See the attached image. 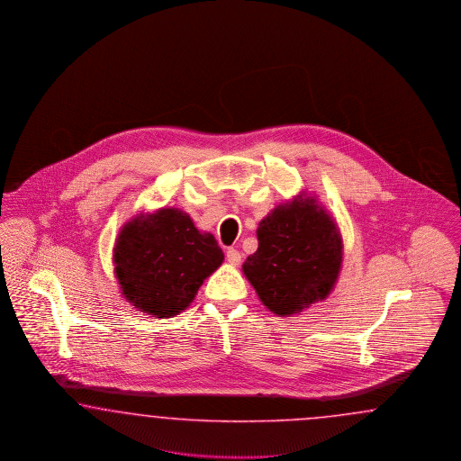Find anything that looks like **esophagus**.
<instances>
[{
	"instance_id": "1",
	"label": "esophagus",
	"mask_w": 461,
	"mask_h": 461,
	"mask_svg": "<svg viewBox=\"0 0 461 461\" xmlns=\"http://www.w3.org/2000/svg\"><path fill=\"white\" fill-rule=\"evenodd\" d=\"M226 260L231 264V266H238L241 262V253L237 249H228L226 250Z\"/></svg>"
}]
</instances>
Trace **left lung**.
<instances>
[{"label": "left lung", "instance_id": "left-lung-1", "mask_svg": "<svg viewBox=\"0 0 461 461\" xmlns=\"http://www.w3.org/2000/svg\"><path fill=\"white\" fill-rule=\"evenodd\" d=\"M257 237L258 249L243 272L272 312H299L333 289L343 245L333 220L314 199L299 197L272 211Z\"/></svg>", "mask_w": 461, "mask_h": 461}]
</instances>
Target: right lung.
Listing matches in <instances>:
<instances>
[{
	"mask_svg": "<svg viewBox=\"0 0 461 461\" xmlns=\"http://www.w3.org/2000/svg\"><path fill=\"white\" fill-rule=\"evenodd\" d=\"M224 255L210 233L174 208L139 216L114 245V272L133 306L155 318L179 314Z\"/></svg>",
	"mask_w": 461,
	"mask_h": 461,
	"instance_id": "obj_1",
	"label": "right lung"
}]
</instances>
